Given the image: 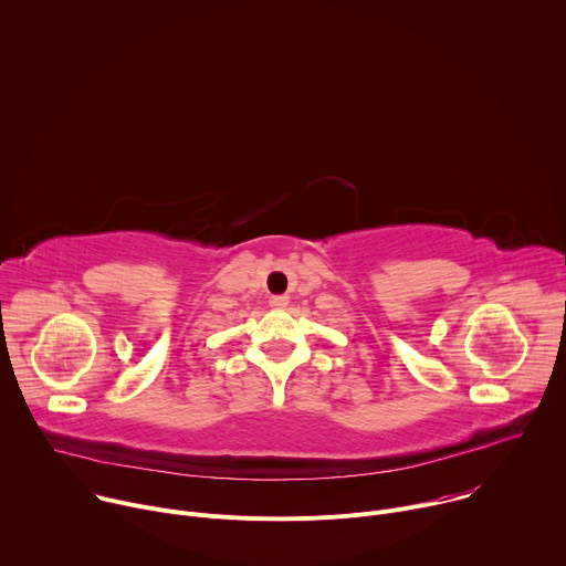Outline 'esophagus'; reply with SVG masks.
I'll return each mask as SVG.
<instances>
[{
  "instance_id": "obj_1",
  "label": "esophagus",
  "mask_w": 566,
  "mask_h": 566,
  "mask_svg": "<svg viewBox=\"0 0 566 566\" xmlns=\"http://www.w3.org/2000/svg\"><path fill=\"white\" fill-rule=\"evenodd\" d=\"M269 304H271L273 308H286L289 297H286V295H273V297L269 300Z\"/></svg>"
}]
</instances>
